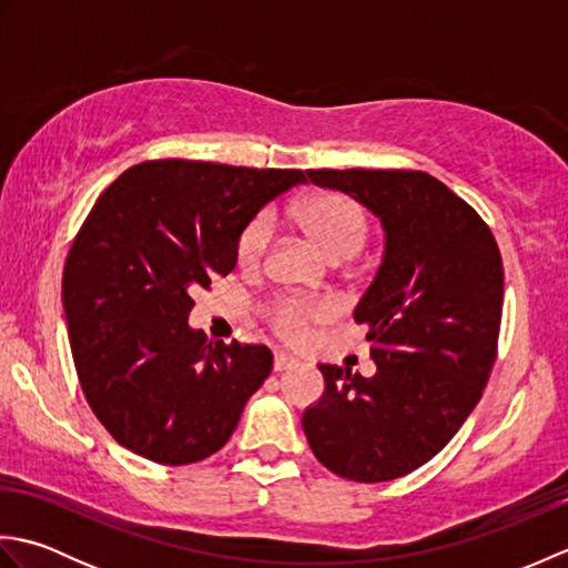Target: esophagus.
I'll use <instances>...</instances> for the list:
<instances>
[{"mask_svg": "<svg viewBox=\"0 0 568 568\" xmlns=\"http://www.w3.org/2000/svg\"><path fill=\"white\" fill-rule=\"evenodd\" d=\"M297 366V361L291 356V354H275V358H273V371L275 373H281V371H291V368H295Z\"/></svg>", "mask_w": 568, "mask_h": 568, "instance_id": "esophagus-1", "label": "esophagus"}]
</instances>
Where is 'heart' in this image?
<instances>
[{
	"label": "heart",
	"mask_w": 568,
	"mask_h": 568,
	"mask_svg": "<svg viewBox=\"0 0 568 568\" xmlns=\"http://www.w3.org/2000/svg\"><path fill=\"white\" fill-rule=\"evenodd\" d=\"M293 222L297 224L312 244L332 261H346L356 256L364 248L368 239V216L358 204L336 192H322L303 200L293 210ZM271 222L265 214L246 224L236 241V261L239 265H256L268 246ZM329 315V307L310 300H285L271 310V320L275 332L291 342H300L310 322L324 320Z\"/></svg>",
	"instance_id": "heart-1"
}]
</instances>
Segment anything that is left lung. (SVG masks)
<instances>
[{"label": "left lung", "instance_id": "obj_1", "mask_svg": "<svg viewBox=\"0 0 568 568\" xmlns=\"http://www.w3.org/2000/svg\"><path fill=\"white\" fill-rule=\"evenodd\" d=\"M378 216L385 251L354 310L376 373L320 364L303 429L320 464L383 484L437 456L484 393L498 352L503 261L476 210L419 171H307Z\"/></svg>", "mask_w": 568, "mask_h": 568}]
</instances>
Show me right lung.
I'll return each instance as SVG.
<instances>
[{"mask_svg":"<svg viewBox=\"0 0 568 568\" xmlns=\"http://www.w3.org/2000/svg\"><path fill=\"white\" fill-rule=\"evenodd\" d=\"M303 171L146 161L106 187L72 241L63 310L82 393L112 437L155 464L220 452L273 368L261 344H210L192 293L236 265L246 224Z\"/></svg>","mask_w":568,"mask_h":568,"instance_id":"obj_1","label":"right lung"}]
</instances>
